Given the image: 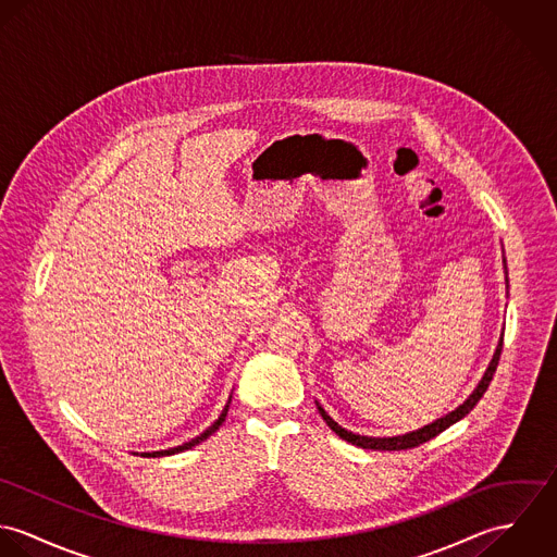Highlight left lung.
<instances>
[{
    "label": "left lung",
    "mask_w": 557,
    "mask_h": 557,
    "mask_svg": "<svg viewBox=\"0 0 557 557\" xmlns=\"http://www.w3.org/2000/svg\"><path fill=\"white\" fill-rule=\"evenodd\" d=\"M502 261H504L506 289H508L506 257H504ZM502 343H504V332H502V336H499V341H497L495 354H493V358H491V362H488V367H486L484 375L480 377V382H478L474 393H472L470 397L466 398L459 407H455L453 411H448L446 416H442V418H437V420H433V422H429V424H424V426H420V429H416V431H409V433H403V435H393V437H369V435L351 433V431H347L345 426H341L338 422H334V420L330 418V413H327V411L319 405L318 400H315V403H318L319 413H321V418L325 420V424H327V426H330V429H332L341 440H345V442H349V444H354V446H360V448H369V450H407V448L420 446V444H424V442L433 440L435 435H440L442 431H446L448 426H453L455 422H459L461 418H466V416L476 407L478 400H480L482 395L486 393V388H488V384H491V380H493V373H495V369H497L499 354H502Z\"/></svg>",
    "instance_id": "8db88e82"
}]
</instances>
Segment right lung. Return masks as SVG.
Segmentation results:
<instances>
[{
  "mask_svg": "<svg viewBox=\"0 0 557 557\" xmlns=\"http://www.w3.org/2000/svg\"><path fill=\"white\" fill-rule=\"evenodd\" d=\"M230 403H232V397L227 400V405L223 407V411H221V416L203 431V433H199L197 437H193L190 442H184L182 446H175V448H166V450H154V453H141V457H169V455H177V453H184V450H190L193 446H197V444H201L203 440H208L223 422H225V418H227V411H230Z\"/></svg>",
  "mask_w": 557,
  "mask_h": 557,
  "instance_id": "obj_1",
  "label": "right lung"
}]
</instances>
